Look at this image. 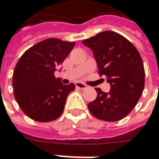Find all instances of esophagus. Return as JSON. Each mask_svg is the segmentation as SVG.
<instances>
[{
	"mask_svg": "<svg viewBox=\"0 0 159 159\" xmlns=\"http://www.w3.org/2000/svg\"><path fill=\"white\" fill-rule=\"evenodd\" d=\"M75 84V87H76V88L81 89V90H84V89H86V88H87V86H86L84 84L81 83V82H76Z\"/></svg>",
	"mask_w": 159,
	"mask_h": 159,
	"instance_id": "1",
	"label": "esophagus"
}]
</instances>
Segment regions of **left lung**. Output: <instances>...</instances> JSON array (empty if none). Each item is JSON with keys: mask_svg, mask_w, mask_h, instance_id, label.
<instances>
[{"mask_svg": "<svg viewBox=\"0 0 159 159\" xmlns=\"http://www.w3.org/2000/svg\"><path fill=\"white\" fill-rule=\"evenodd\" d=\"M93 51L98 74L106 75L111 85L109 92L96 88L94 101L88 104L90 113L105 121L125 118L143 94L145 72L138 50L123 36L106 30L83 40Z\"/></svg>", "mask_w": 159, "mask_h": 159, "instance_id": "8db88e82", "label": "left lung"}]
</instances>
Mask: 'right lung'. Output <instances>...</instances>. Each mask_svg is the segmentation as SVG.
Segmentation results:
<instances>
[{
    "instance_id": "1",
    "label": "right lung",
    "mask_w": 159,
    "mask_h": 159,
    "mask_svg": "<svg viewBox=\"0 0 159 159\" xmlns=\"http://www.w3.org/2000/svg\"><path fill=\"white\" fill-rule=\"evenodd\" d=\"M75 42L47 39L26 50L17 61L12 84L15 98L30 119L48 122L59 118L74 84L64 85L54 71L71 52Z\"/></svg>"
}]
</instances>
